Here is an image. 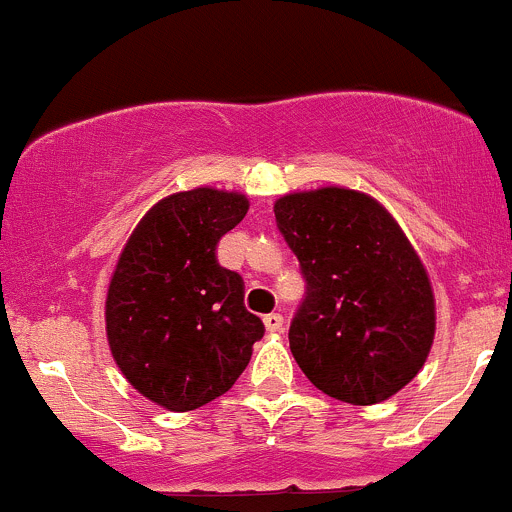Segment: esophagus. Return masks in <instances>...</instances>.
<instances>
[{
  "instance_id": "1",
  "label": "esophagus",
  "mask_w": 512,
  "mask_h": 512,
  "mask_svg": "<svg viewBox=\"0 0 512 512\" xmlns=\"http://www.w3.org/2000/svg\"><path fill=\"white\" fill-rule=\"evenodd\" d=\"M263 326H266V331L278 333L283 328V316L281 313H266V316H263Z\"/></svg>"
}]
</instances>
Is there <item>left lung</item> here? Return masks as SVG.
I'll return each instance as SVG.
<instances>
[{
  "label": "left lung",
  "mask_w": 512,
  "mask_h": 512,
  "mask_svg": "<svg viewBox=\"0 0 512 512\" xmlns=\"http://www.w3.org/2000/svg\"><path fill=\"white\" fill-rule=\"evenodd\" d=\"M273 214L306 278L288 331L298 368L353 406L396 396L435 336L433 286L398 221L381 201L343 186L293 191Z\"/></svg>",
  "instance_id": "8db88e82"
}]
</instances>
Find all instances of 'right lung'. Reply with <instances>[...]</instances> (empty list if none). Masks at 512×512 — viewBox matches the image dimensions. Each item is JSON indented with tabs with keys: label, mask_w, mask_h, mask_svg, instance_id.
<instances>
[{
	"label": "right lung",
	"mask_w": 512,
	"mask_h": 512,
	"mask_svg": "<svg viewBox=\"0 0 512 512\" xmlns=\"http://www.w3.org/2000/svg\"><path fill=\"white\" fill-rule=\"evenodd\" d=\"M249 211L239 191L199 186L151 206L106 291V341L126 381L166 411L224 396L249 366L263 323L216 244Z\"/></svg>",
	"instance_id": "obj_1"
}]
</instances>
